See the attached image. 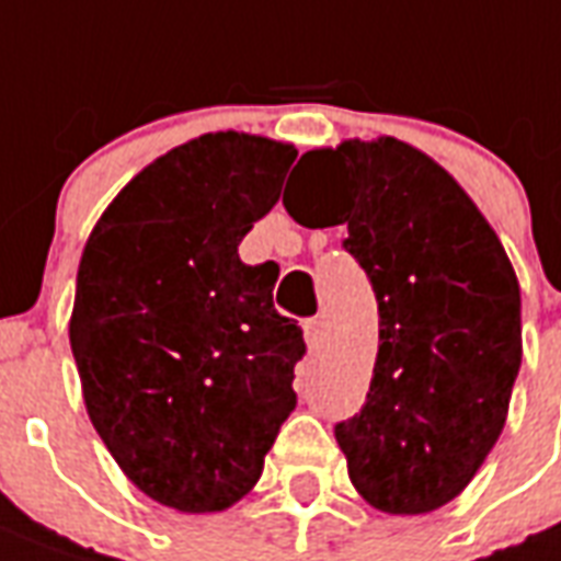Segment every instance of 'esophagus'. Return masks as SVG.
Masks as SVG:
<instances>
[{"instance_id": "esophagus-1", "label": "esophagus", "mask_w": 561, "mask_h": 561, "mask_svg": "<svg viewBox=\"0 0 561 561\" xmlns=\"http://www.w3.org/2000/svg\"><path fill=\"white\" fill-rule=\"evenodd\" d=\"M302 329H306V344H309L311 350H318L320 341H323V323H320L318 318H309L302 323Z\"/></svg>"}]
</instances>
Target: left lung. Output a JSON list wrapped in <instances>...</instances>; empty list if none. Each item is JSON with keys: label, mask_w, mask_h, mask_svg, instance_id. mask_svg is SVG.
I'll return each instance as SVG.
<instances>
[{"label": "left lung", "mask_w": 561, "mask_h": 561, "mask_svg": "<svg viewBox=\"0 0 561 561\" xmlns=\"http://www.w3.org/2000/svg\"><path fill=\"white\" fill-rule=\"evenodd\" d=\"M294 170L335 187L344 208L318 220L309 196H282L288 214L347 224L341 247L379 306L370 391L335 423L350 480L382 512H433L473 480L506 423L520 367L518 276L456 179L403 140L311 149Z\"/></svg>", "instance_id": "8db88e82"}]
</instances>
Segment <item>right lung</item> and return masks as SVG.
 <instances>
[{
  "label": "right lung",
  "mask_w": 561,
  "mask_h": 561,
  "mask_svg": "<svg viewBox=\"0 0 561 561\" xmlns=\"http://www.w3.org/2000/svg\"><path fill=\"white\" fill-rule=\"evenodd\" d=\"M294 158L238 131L170 149L81 252L70 347L88 414L128 480L179 512L238 503L297 405L306 341L273 309L279 264L238 255Z\"/></svg>",
  "instance_id": "add662e5"
}]
</instances>
